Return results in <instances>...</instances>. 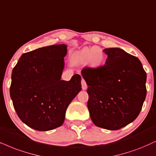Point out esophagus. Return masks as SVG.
I'll list each match as a JSON object with an SVG mask.
<instances>
[{
  "label": "esophagus",
  "mask_w": 156,
  "mask_h": 156,
  "mask_svg": "<svg viewBox=\"0 0 156 156\" xmlns=\"http://www.w3.org/2000/svg\"><path fill=\"white\" fill-rule=\"evenodd\" d=\"M81 86L83 90H86V88H87V85H86V83L84 79H82L81 80Z\"/></svg>",
  "instance_id": "esophagus-1"
}]
</instances>
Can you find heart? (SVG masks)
Masks as SVG:
<instances>
[{
	"label": "heart",
	"instance_id": "obj_1",
	"mask_svg": "<svg viewBox=\"0 0 156 156\" xmlns=\"http://www.w3.org/2000/svg\"><path fill=\"white\" fill-rule=\"evenodd\" d=\"M76 60L82 63L90 62L93 66H98L104 60V54L99 47H93L91 48H84L76 56Z\"/></svg>",
	"mask_w": 156,
	"mask_h": 156
}]
</instances>
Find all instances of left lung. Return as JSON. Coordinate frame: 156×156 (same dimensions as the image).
I'll list each match as a JSON object with an SVG mask.
<instances>
[{
	"instance_id": "obj_1",
	"label": "left lung",
	"mask_w": 156,
	"mask_h": 156,
	"mask_svg": "<svg viewBox=\"0 0 156 156\" xmlns=\"http://www.w3.org/2000/svg\"><path fill=\"white\" fill-rule=\"evenodd\" d=\"M106 64L85 68L87 103L90 118L97 127L117 130L133 122L146 97L147 75L137 57L120 48L104 49Z\"/></svg>"
}]
</instances>
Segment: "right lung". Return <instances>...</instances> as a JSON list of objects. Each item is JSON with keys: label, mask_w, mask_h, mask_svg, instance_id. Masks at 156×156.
Here are the masks:
<instances>
[{"label": "right lung", "mask_w": 156, "mask_h": 156, "mask_svg": "<svg viewBox=\"0 0 156 156\" xmlns=\"http://www.w3.org/2000/svg\"><path fill=\"white\" fill-rule=\"evenodd\" d=\"M67 45L56 44L23 53L13 68L10 96L18 117L29 127L48 131L63 124L66 109L81 90L75 74L61 80Z\"/></svg>", "instance_id": "1"}]
</instances>
